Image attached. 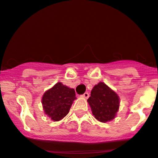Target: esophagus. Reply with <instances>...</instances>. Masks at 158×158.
Returning <instances> with one entry per match:
<instances>
[{"instance_id":"34e87169","label":"esophagus","mask_w":158,"mask_h":158,"mask_svg":"<svg viewBox=\"0 0 158 158\" xmlns=\"http://www.w3.org/2000/svg\"><path fill=\"white\" fill-rule=\"evenodd\" d=\"M81 97H82V98H89V94L88 92H85L83 94H82V95H81Z\"/></svg>"}]
</instances>
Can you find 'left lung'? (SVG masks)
I'll list each match as a JSON object with an SVG mask.
<instances>
[{"label":"left lung","instance_id":"8db88e82","mask_svg":"<svg viewBox=\"0 0 158 158\" xmlns=\"http://www.w3.org/2000/svg\"><path fill=\"white\" fill-rule=\"evenodd\" d=\"M88 102L93 115L102 123L114 119L119 110L118 95L104 82H99L94 85Z\"/></svg>","mask_w":158,"mask_h":158}]
</instances>
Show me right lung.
I'll list each match as a JSON object with an SVG mask.
<instances>
[{"instance_id": "obj_1", "label": "right lung", "mask_w": 158, "mask_h": 158, "mask_svg": "<svg viewBox=\"0 0 158 158\" xmlns=\"http://www.w3.org/2000/svg\"><path fill=\"white\" fill-rule=\"evenodd\" d=\"M76 98L73 89H69L61 82H57L43 95V108L52 120L59 121L67 115Z\"/></svg>"}]
</instances>
